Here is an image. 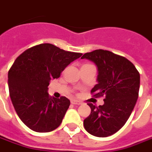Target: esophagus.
Here are the masks:
<instances>
[{
  "instance_id": "obj_1",
  "label": "esophagus",
  "mask_w": 152,
  "mask_h": 152,
  "mask_svg": "<svg viewBox=\"0 0 152 152\" xmlns=\"http://www.w3.org/2000/svg\"><path fill=\"white\" fill-rule=\"evenodd\" d=\"M71 104H77V105H79V104H80L81 103L79 101V100H76V99H71Z\"/></svg>"
}]
</instances>
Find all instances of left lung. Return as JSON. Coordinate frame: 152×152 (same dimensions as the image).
<instances>
[{
	"label": "left lung",
	"mask_w": 152,
	"mask_h": 152,
	"mask_svg": "<svg viewBox=\"0 0 152 152\" xmlns=\"http://www.w3.org/2000/svg\"><path fill=\"white\" fill-rule=\"evenodd\" d=\"M81 59L92 61L98 70L97 84L91 89L94 96H104V104H88L91 113L84 120L85 130L97 137L117 132L134 109L140 90V76L131 61L112 52L97 49Z\"/></svg>",
	"instance_id": "8db88e82"
}]
</instances>
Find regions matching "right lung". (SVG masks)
Returning <instances> with one entry per match:
<instances>
[{
    "label": "right lung",
    "instance_id": "add662e5",
    "mask_svg": "<svg viewBox=\"0 0 152 152\" xmlns=\"http://www.w3.org/2000/svg\"><path fill=\"white\" fill-rule=\"evenodd\" d=\"M81 56L52 44H40L16 59L8 74L9 95L17 114L31 130L49 132L61 125L70 100L50 96L48 87L51 80L59 78Z\"/></svg>",
    "mask_w": 152,
    "mask_h": 152
}]
</instances>
